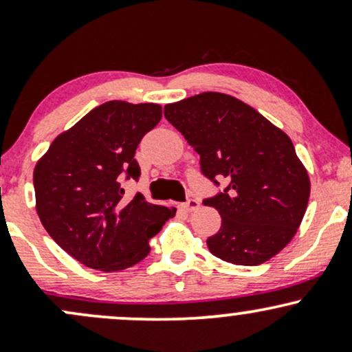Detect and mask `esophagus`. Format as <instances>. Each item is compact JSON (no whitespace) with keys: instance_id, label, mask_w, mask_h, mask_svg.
Returning a JSON list of instances; mask_svg holds the SVG:
<instances>
[{"instance_id":"34e87169","label":"esophagus","mask_w":352,"mask_h":352,"mask_svg":"<svg viewBox=\"0 0 352 352\" xmlns=\"http://www.w3.org/2000/svg\"><path fill=\"white\" fill-rule=\"evenodd\" d=\"M200 207V201L195 200V199H190L185 201V204L180 205V210H184V212H193V210H197Z\"/></svg>"}]
</instances>
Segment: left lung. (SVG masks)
Masks as SVG:
<instances>
[{
	"label": "left lung",
	"mask_w": 352,
	"mask_h": 352,
	"mask_svg": "<svg viewBox=\"0 0 352 352\" xmlns=\"http://www.w3.org/2000/svg\"><path fill=\"white\" fill-rule=\"evenodd\" d=\"M200 155V168L227 188L204 205L218 210L221 227L208 250L233 265L256 266L285 248L300 228L311 182L288 135L252 106L221 92H201L164 107Z\"/></svg>",
	"instance_id": "8db88e82"
}]
</instances>
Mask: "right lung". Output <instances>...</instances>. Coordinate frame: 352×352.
Listing matches in <instances>:
<instances>
[{"mask_svg": "<svg viewBox=\"0 0 352 352\" xmlns=\"http://www.w3.org/2000/svg\"><path fill=\"white\" fill-rule=\"evenodd\" d=\"M162 119L159 104L109 100L52 140L34 167L36 212L74 260L99 272L131 268L177 210L124 200L122 177L139 180L140 139Z\"/></svg>", "mask_w": 352, "mask_h": 352, "instance_id": "right-lung-1", "label": "right lung"}]
</instances>
